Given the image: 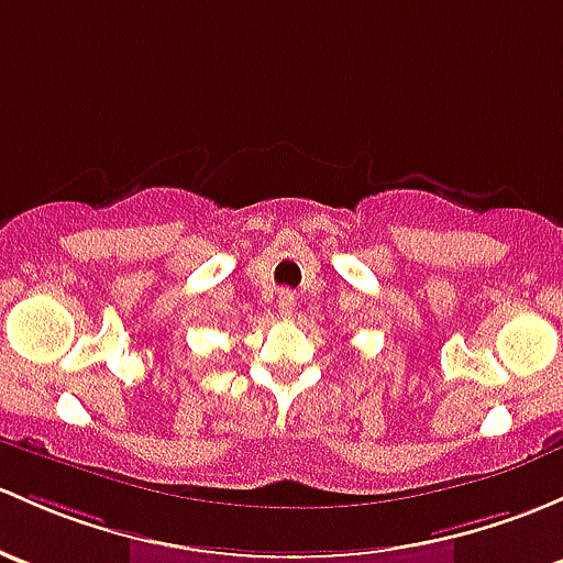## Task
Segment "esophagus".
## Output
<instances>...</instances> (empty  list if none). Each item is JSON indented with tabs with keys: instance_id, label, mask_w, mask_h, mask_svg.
Masks as SVG:
<instances>
[{
	"instance_id": "1",
	"label": "esophagus",
	"mask_w": 563,
	"mask_h": 563,
	"mask_svg": "<svg viewBox=\"0 0 563 563\" xmlns=\"http://www.w3.org/2000/svg\"><path fill=\"white\" fill-rule=\"evenodd\" d=\"M277 307H280L283 318H291L294 316V294L280 291V297H277Z\"/></svg>"
}]
</instances>
